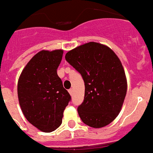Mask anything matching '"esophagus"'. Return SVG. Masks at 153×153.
<instances>
[{"label":"esophagus","mask_w":153,"mask_h":153,"mask_svg":"<svg viewBox=\"0 0 153 153\" xmlns=\"http://www.w3.org/2000/svg\"><path fill=\"white\" fill-rule=\"evenodd\" d=\"M69 93H70V94L72 96V95L74 94V90L70 89V90H69Z\"/></svg>","instance_id":"esophagus-1"}]
</instances>
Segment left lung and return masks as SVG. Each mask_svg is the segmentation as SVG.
<instances>
[{"instance_id":"1","label":"left lung","mask_w":153,"mask_h":153,"mask_svg":"<svg viewBox=\"0 0 153 153\" xmlns=\"http://www.w3.org/2000/svg\"><path fill=\"white\" fill-rule=\"evenodd\" d=\"M65 58L84 81V100L77 108L79 117L94 128L109 125L121 111L127 93L119 58L108 46L94 42L76 47Z\"/></svg>"}]
</instances>
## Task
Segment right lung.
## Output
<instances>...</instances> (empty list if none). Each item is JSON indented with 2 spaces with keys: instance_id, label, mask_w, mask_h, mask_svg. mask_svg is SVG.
I'll list each match as a JSON object with an SVG mask.
<instances>
[{
  "instance_id": "right-lung-1",
  "label": "right lung",
  "mask_w": 153,
  "mask_h": 153,
  "mask_svg": "<svg viewBox=\"0 0 153 153\" xmlns=\"http://www.w3.org/2000/svg\"><path fill=\"white\" fill-rule=\"evenodd\" d=\"M63 50H42L22 70L18 97L22 113L33 126L52 132L62 124L63 111L71 99L57 75Z\"/></svg>"
}]
</instances>
